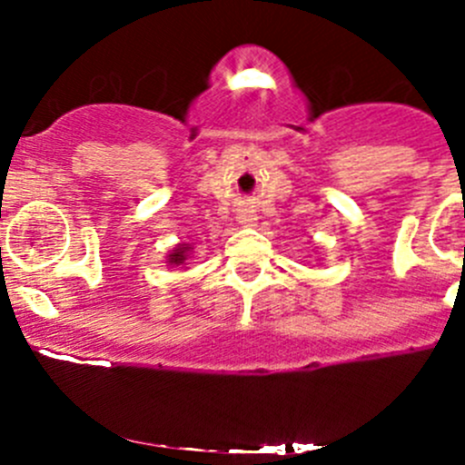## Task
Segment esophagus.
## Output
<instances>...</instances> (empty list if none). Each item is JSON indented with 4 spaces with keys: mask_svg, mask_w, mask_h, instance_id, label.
<instances>
[{
    "mask_svg": "<svg viewBox=\"0 0 465 465\" xmlns=\"http://www.w3.org/2000/svg\"><path fill=\"white\" fill-rule=\"evenodd\" d=\"M238 223L242 224V227H252V224L256 223V213L254 211H241V213H238Z\"/></svg>",
    "mask_w": 465,
    "mask_h": 465,
    "instance_id": "1",
    "label": "esophagus"
}]
</instances>
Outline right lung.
<instances>
[{"label":"right lung","instance_id":"1","mask_svg":"<svg viewBox=\"0 0 465 465\" xmlns=\"http://www.w3.org/2000/svg\"><path fill=\"white\" fill-rule=\"evenodd\" d=\"M191 252H193V245H191V242H177V245L173 247V250L166 254V262H168V265H173V267L186 265Z\"/></svg>","mask_w":465,"mask_h":465}]
</instances>
